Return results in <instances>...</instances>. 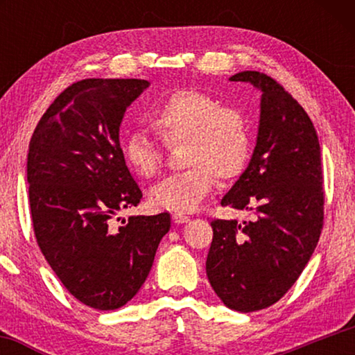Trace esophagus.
Returning a JSON list of instances; mask_svg holds the SVG:
<instances>
[{
  "mask_svg": "<svg viewBox=\"0 0 355 355\" xmlns=\"http://www.w3.org/2000/svg\"><path fill=\"white\" fill-rule=\"evenodd\" d=\"M172 220L175 222V224H184V222L189 220V216H186L184 213H173Z\"/></svg>",
  "mask_w": 355,
  "mask_h": 355,
  "instance_id": "34e87169",
  "label": "esophagus"
}]
</instances>
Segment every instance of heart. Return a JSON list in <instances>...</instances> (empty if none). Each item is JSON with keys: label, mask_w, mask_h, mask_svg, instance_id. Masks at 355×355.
I'll use <instances>...</instances> for the list:
<instances>
[{"label": "heart", "mask_w": 355, "mask_h": 355, "mask_svg": "<svg viewBox=\"0 0 355 355\" xmlns=\"http://www.w3.org/2000/svg\"><path fill=\"white\" fill-rule=\"evenodd\" d=\"M147 120L167 146L183 141L188 166L156 183L148 192L152 205L169 211H191L214 188L218 175L236 177L250 155V135L244 114L196 89H178L150 107ZM122 155L137 177L152 178L163 163V150L144 133L131 131L122 141Z\"/></svg>", "instance_id": "heart-1"}]
</instances>
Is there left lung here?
Returning a JSON list of instances; mask_svg holds the SVG:
<instances>
[{
	"label": "left lung",
	"instance_id": "8db88e82",
	"mask_svg": "<svg viewBox=\"0 0 355 355\" xmlns=\"http://www.w3.org/2000/svg\"><path fill=\"white\" fill-rule=\"evenodd\" d=\"M230 81L261 92L250 163L220 200L254 220L214 219L207 275L228 309L249 313L277 302L307 266L321 235V148L309 114L271 76L245 70Z\"/></svg>",
	"mask_w": 355,
	"mask_h": 355
}]
</instances>
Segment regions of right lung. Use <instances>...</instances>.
I'll use <instances>...</instances> for the list:
<instances>
[{
    "mask_svg": "<svg viewBox=\"0 0 355 355\" xmlns=\"http://www.w3.org/2000/svg\"><path fill=\"white\" fill-rule=\"evenodd\" d=\"M146 80L73 83L35 127L28 152L29 207L35 239L58 279L87 307L116 310L141 290L171 214L130 216L142 191L120 148L127 107Z\"/></svg>",
    "mask_w": 355,
    "mask_h": 355,
    "instance_id": "obj_1",
    "label": "right lung"
}]
</instances>
